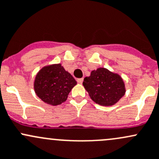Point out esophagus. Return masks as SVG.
<instances>
[{
    "label": "esophagus",
    "mask_w": 159,
    "mask_h": 159,
    "mask_svg": "<svg viewBox=\"0 0 159 159\" xmlns=\"http://www.w3.org/2000/svg\"><path fill=\"white\" fill-rule=\"evenodd\" d=\"M83 78H80V79H78V80H77V83H80V84H82V83H83Z\"/></svg>",
    "instance_id": "esophagus-1"
}]
</instances>
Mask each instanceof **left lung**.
<instances>
[{
  "label": "left lung",
  "instance_id": "8db88e82",
  "mask_svg": "<svg viewBox=\"0 0 159 159\" xmlns=\"http://www.w3.org/2000/svg\"><path fill=\"white\" fill-rule=\"evenodd\" d=\"M83 85L92 100L102 106L117 103L126 92L122 76L104 67L92 70L90 76L84 78Z\"/></svg>",
  "mask_w": 159,
  "mask_h": 159
}]
</instances>
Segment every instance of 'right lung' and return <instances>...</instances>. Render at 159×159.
<instances>
[{
    "instance_id": "right-lung-1",
    "label": "right lung",
    "mask_w": 159,
    "mask_h": 159,
    "mask_svg": "<svg viewBox=\"0 0 159 159\" xmlns=\"http://www.w3.org/2000/svg\"><path fill=\"white\" fill-rule=\"evenodd\" d=\"M77 84L61 63L47 65L40 69L34 82V92L45 103L58 106L67 99L71 89Z\"/></svg>"
}]
</instances>
